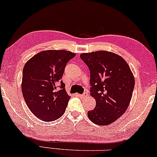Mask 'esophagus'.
<instances>
[{
    "mask_svg": "<svg viewBox=\"0 0 157 157\" xmlns=\"http://www.w3.org/2000/svg\"><path fill=\"white\" fill-rule=\"evenodd\" d=\"M76 95L78 96V97L81 98H86L87 95H88V93H84L83 94H76Z\"/></svg>",
    "mask_w": 157,
    "mask_h": 157,
    "instance_id": "34e87169",
    "label": "esophagus"
}]
</instances>
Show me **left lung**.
I'll list each match as a JSON object with an SVG mask.
<instances>
[{
	"mask_svg": "<svg viewBox=\"0 0 157 157\" xmlns=\"http://www.w3.org/2000/svg\"><path fill=\"white\" fill-rule=\"evenodd\" d=\"M90 74V95L95 108L88 112L94 124L106 126L124 114L131 100L135 78L129 65L114 52L100 50L82 53Z\"/></svg>",
	"mask_w": 157,
	"mask_h": 157,
	"instance_id": "1",
	"label": "left lung"
}]
</instances>
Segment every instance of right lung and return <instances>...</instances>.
<instances>
[{"instance_id":"right-lung-1","label":"right lung","mask_w":157,"mask_h":157,"mask_svg":"<svg viewBox=\"0 0 157 157\" xmlns=\"http://www.w3.org/2000/svg\"><path fill=\"white\" fill-rule=\"evenodd\" d=\"M75 55L64 50H45L31 57L24 67V98L31 112L43 121L58 119L66 110L70 96L61 79L67 62Z\"/></svg>"}]
</instances>
